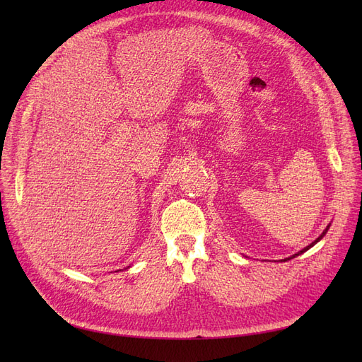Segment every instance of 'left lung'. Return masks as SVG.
<instances>
[{"label":"left lung","mask_w":362,"mask_h":362,"mask_svg":"<svg viewBox=\"0 0 362 362\" xmlns=\"http://www.w3.org/2000/svg\"><path fill=\"white\" fill-rule=\"evenodd\" d=\"M330 226H332V223H329V224H327V227H326V229H325V230H322V233H321V235H320V236H318V238H317V239H315V240H314V242H313V243H310V245H308V246H305V248H303V250H300V251H299V252H296V254H293V255H292V257H289V258H284V259H280V261H289V259H292V258H295V257H298V255H300V254H303V252H307V251H308V250H310V248H313V246H314V245H315V243H317V242H320V240H321V239H322V238H325V236H326V233H327V230H329V229H330Z\"/></svg>","instance_id":"left-lung-1"}]
</instances>
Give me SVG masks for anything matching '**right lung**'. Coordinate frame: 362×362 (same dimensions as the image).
<instances>
[{
    "label": "right lung",
    "instance_id": "right-lung-1",
    "mask_svg": "<svg viewBox=\"0 0 362 362\" xmlns=\"http://www.w3.org/2000/svg\"><path fill=\"white\" fill-rule=\"evenodd\" d=\"M117 272H120V270H117Z\"/></svg>",
    "mask_w": 362,
    "mask_h": 362
}]
</instances>
